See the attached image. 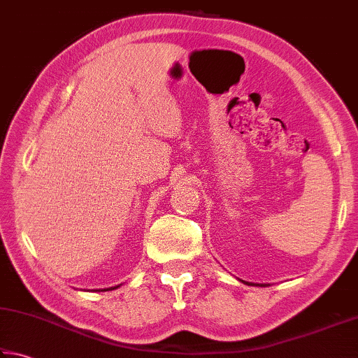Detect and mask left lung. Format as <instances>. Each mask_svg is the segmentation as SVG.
<instances>
[{
  "instance_id": "1",
  "label": "left lung",
  "mask_w": 358,
  "mask_h": 358,
  "mask_svg": "<svg viewBox=\"0 0 358 358\" xmlns=\"http://www.w3.org/2000/svg\"><path fill=\"white\" fill-rule=\"evenodd\" d=\"M245 284H248V282H245ZM248 285H249V284H248Z\"/></svg>"
}]
</instances>
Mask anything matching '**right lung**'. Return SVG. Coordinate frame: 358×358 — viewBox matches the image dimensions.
<instances>
[{
    "label": "right lung",
    "instance_id": "1",
    "mask_svg": "<svg viewBox=\"0 0 358 358\" xmlns=\"http://www.w3.org/2000/svg\"><path fill=\"white\" fill-rule=\"evenodd\" d=\"M120 287V285H118ZM118 287H110V288H107V289H113V288H118ZM101 292H106V289H101Z\"/></svg>",
    "mask_w": 358,
    "mask_h": 358
}]
</instances>
